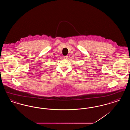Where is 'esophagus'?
Wrapping results in <instances>:
<instances>
[{
	"mask_svg": "<svg viewBox=\"0 0 130 130\" xmlns=\"http://www.w3.org/2000/svg\"><path fill=\"white\" fill-rule=\"evenodd\" d=\"M68 57V56H63V58H64V59H67Z\"/></svg>",
	"mask_w": 130,
	"mask_h": 130,
	"instance_id": "obj_1",
	"label": "esophagus"
}]
</instances>
